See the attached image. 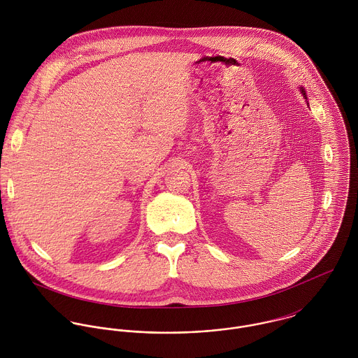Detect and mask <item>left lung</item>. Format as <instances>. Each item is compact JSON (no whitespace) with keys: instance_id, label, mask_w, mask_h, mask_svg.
<instances>
[{"instance_id":"left-lung-1","label":"left lung","mask_w":358,"mask_h":358,"mask_svg":"<svg viewBox=\"0 0 358 358\" xmlns=\"http://www.w3.org/2000/svg\"><path fill=\"white\" fill-rule=\"evenodd\" d=\"M301 90H302V94H303V95H305V96H306V94H305V91H303V88H301Z\"/></svg>"}]
</instances>
